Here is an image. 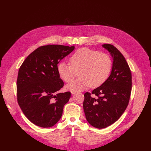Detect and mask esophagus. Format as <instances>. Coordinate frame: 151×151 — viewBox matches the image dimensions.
<instances>
[{
	"instance_id": "1",
	"label": "esophagus",
	"mask_w": 151,
	"mask_h": 151,
	"mask_svg": "<svg viewBox=\"0 0 151 151\" xmlns=\"http://www.w3.org/2000/svg\"><path fill=\"white\" fill-rule=\"evenodd\" d=\"M76 93V92H75V91H71V94H72V95H73V94H75Z\"/></svg>"
}]
</instances>
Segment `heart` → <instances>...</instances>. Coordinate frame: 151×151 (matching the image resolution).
Wrapping results in <instances>:
<instances>
[{"mask_svg":"<svg viewBox=\"0 0 151 151\" xmlns=\"http://www.w3.org/2000/svg\"><path fill=\"white\" fill-rule=\"evenodd\" d=\"M70 62L71 65L60 62L57 69L60 77L66 82L72 81L79 72L80 78L66 87L68 90L75 92L101 85L108 78L112 68V61L108 55L88 48L76 51L70 57Z\"/></svg>","mask_w":151,"mask_h":151,"instance_id":"obj_1","label":"heart"}]
</instances>
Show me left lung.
Segmentation results:
<instances>
[{
    "instance_id": "obj_1",
    "label": "left lung",
    "mask_w": 151,
    "mask_h": 151,
    "mask_svg": "<svg viewBox=\"0 0 151 151\" xmlns=\"http://www.w3.org/2000/svg\"><path fill=\"white\" fill-rule=\"evenodd\" d=\"M102 47L113 58L110 76L91 93L84 94L83 111L88 123L97 128H104L116 122L124 112L132 91V73L120 51L114 45Z\"/></svg>"
}]
</instances>
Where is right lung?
<instances>
[{
  "label": "right lung",
  "mask_w": 151,
  "mask_h": 151,
  "mask_svg": "<svg viewBox=\"0 0 151 151\" xmlns=\"http://www.w3.org/2000/svg\"><path fill=\"white\" fill-rule=\"evenodd\" d=\"M75 46H42L32 52L19 68L17 100L21 109L35 125L48 128L61 118L70 92L55 94L64 85L57 72V64L71 53Z\"/></svg>",
  "instance_id": "1"
}]
</instances>
